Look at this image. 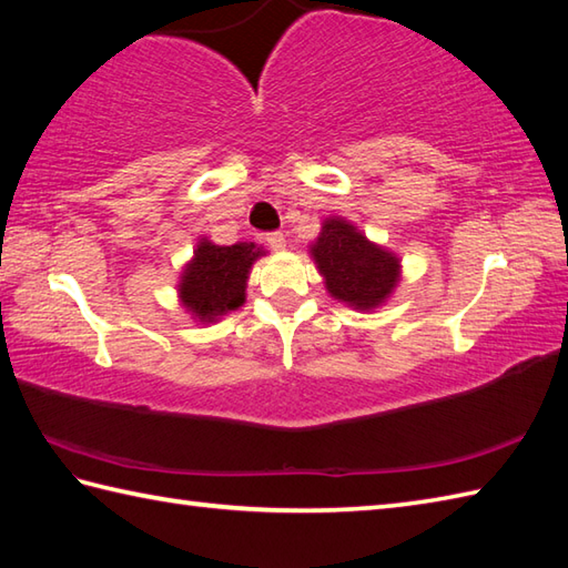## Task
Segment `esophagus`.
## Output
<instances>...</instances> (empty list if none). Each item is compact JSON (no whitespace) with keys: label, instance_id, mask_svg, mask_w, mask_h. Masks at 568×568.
Returning a JSON list of instances; mask_svg holds the SVG:
<instances>
[{"label":"esophagus","instance_id":"34e87169","mask_svg":"<svg viewBox=\"0 0 568 568\" xmlns=\"http://www.w3.org/2000/svg\"><path fill=\"white\" fill-rule=\"evenodd\" d=\"M265 241H268V246H271L273 251H283V248H285V236H283V232L265 234Z\"/></svg>","mask_w":568,"mask_h":568}]
</instances>
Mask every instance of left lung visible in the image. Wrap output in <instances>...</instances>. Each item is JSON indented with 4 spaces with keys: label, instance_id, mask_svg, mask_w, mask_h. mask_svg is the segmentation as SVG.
<instances>
[{
    "label": "left lung",
    "instance_id": "obj_1",
    "mask_svg": "<svg viewBox=\"0 0 568 568\" xmlns=\"http://www.w3.org/2000/svg\"><path fill=\"white\" fill-rule=\"evenodd\" d=\"M312 256L327 277V291L356 307H376L397 281V258L342 220H329L322 226Z\"/></svg>",
    "mask_w": 568,
    "mask_h": 568
}]
</instances>
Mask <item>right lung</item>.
<instances>
[{"mask_svg":"<svg viewBox=\"0 0 568 568\" xmlns=\"http://www.w3.org/2000/svg\"><path fill=\"white\" fill-rule=\"evenodd\" d=\"M261 253L256 244L214 246L210 241H202L180 283L183 303L200 320H214L229 310H236L244 303L251 263Z\"/></svg>","mask_w":568,"mask_h":568,"instance_id":"obj_1","label":"right lung"}]
</instances>
